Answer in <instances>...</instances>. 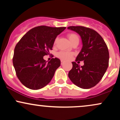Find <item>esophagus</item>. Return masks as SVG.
<instances>
[{
  "label": "esophagus",
  "instance_id": "esophagus-1",
  "mask_svg": "<svg viewBox=\"0 0 120 120\" xmlns=\"http://www.w3.org/2000/svg\"><path fill=\"white\" fill-rule=\"evenodd\" d=\"M63 63H64V61H63V60H61V64L63 65Z\"/></svg>",
  "mask_w": 120,
  "mask_h": 120
}]
</instances>
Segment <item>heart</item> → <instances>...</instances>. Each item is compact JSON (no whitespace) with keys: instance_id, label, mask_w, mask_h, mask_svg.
Returning a JSON list of instances; mask_svg holds the SVG:
<instances>
[{"instance_id":"b5f03b06","label":"heart","mask_w":120,"mask_h":120,"mask_svg":"<svg viewBox=\"0 0 120 120\" xmlns=\"http://www.w3.org/2000/svg\"><path fill=\"white\" fill-rule=\"evenodd\" d=\"M67 36H68L69 39L71 41V43L75 41H79V37L75 33H69L67 35ZM73 55V53L72 52L68 51H63L59 52L57 53V55H56V56H57L58 58L60 59L61 60H65V61L70 60L72 57Z\"/></svg>"}]
</instances>
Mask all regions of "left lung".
<instances>
[{
  "mask_svg": "<svg viewBox=\"0 0 120 120\" xmlns=\"http://www.w3.org/2000/svg\"><path fill=\"white\" fill-rule=\"evenodd\" d=\"M68 29L77 32L81 37L83 46L75 61L84 63L80 67L75 62H72L73 67L68 77L79 87L90 89L100 82L108 68L109 58L108 47L95 30L81 26H71Z\"/></svg>",
  "mask_w": 120,
  "mask_h": 120,
  "instance_id": "8db88e82",
  "label": "left lung"
}]
</instances>
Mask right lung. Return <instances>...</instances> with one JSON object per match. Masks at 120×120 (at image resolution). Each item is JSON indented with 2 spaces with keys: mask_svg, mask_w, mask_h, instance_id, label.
<instances>
[{
  "mask_svg": "<svg viewBox=\"0 0 120 120\" xmlns=\"http://www.w3.org/2000/svg\"><path fill=\"white\" fill-rule=\"evenodd\" d=\"M65 27L39 26L28 31L16 45L13 64L16 75L25 86L38 90L51 81L60 60L52 58L49 63L43 56L49 54L55 40Z\"/></svg>",
  "mask_w": 120,
  "mask_h": 120,
  "instance_id": "1",
  "label": "right lung"
}]
</instances>
